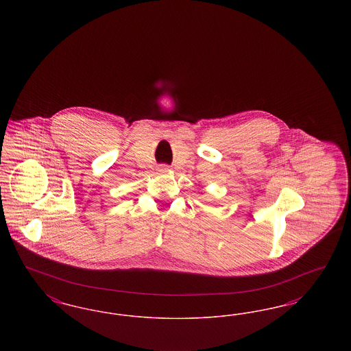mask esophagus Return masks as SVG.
I'll list each match as a JSON object with an SVG mask.
<instances>
[{
  "mask_svg": "<svg viewBox=\"0 0 351 351\" xmlns=\"http://www.w3.org/2000/svg\"><path fill=\"white\" fill-rule=\"evenodd\" d=\"M160 171H168L169 169V167L168 166H160V168H159Z\"/></svg>",
  "mask_w": 351,
  "mask_h": 351,
  "instance_id": "1",
  "label": "esophagus"
}]
</instances>
